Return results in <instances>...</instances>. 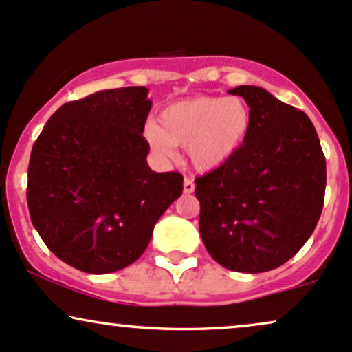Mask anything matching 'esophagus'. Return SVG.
<instances>
[{
    "mask_svg": "<svg viewBox=\"0 0 352 352\" xmlns=\"http://www.w3.org/2000/svg\"><path fill=\"white\" fill-rule=\"evenodd\" d=\"M194 188H196V184H194V181L189 179V177H186L184 183H183L184 194H191V192H194Z\"/></svg>",
    "mask_w": 352,
    "mask_h": 352,
    "instance_id": "esophagus-1",
    "label": "esophagus"
}]
</instances>
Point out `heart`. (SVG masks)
<instances>
[{
	"label": "heart",
	"instance_id": "b5f03b06",
	"mask_svg": "<svg viewBox=\"0 0 352 352\" xmlns=\"http://www.w3.org/2000/svg\"><path fill=\"white\" fill-rule=\"evenodd\" d=\"M160 123H150L144 130L156 155L173 158L175 146L188 148L192 168L212 173L229 163L245 143L252 110L241 97L196 95L164 107Z\"/></svg>",
	"mask_w": 352,
	"mask_h": 352
}]
</instances>
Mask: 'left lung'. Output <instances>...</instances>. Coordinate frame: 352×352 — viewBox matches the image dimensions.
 Returning a JSON list of instances; mask_svg holds the SVG:
<instances>
[{"label": "left lung", "mask_w": 352, "mask_h": 352, "mask_svg": "<svg viewBox=\"0 0 352 352\" xmlns=\"http://www.w3.org/2000/svg\"><path fill=\"white\" fill-rule=\"evenodd\" d=\"M229 94L249 103L250 133L229 163L196 177L199 230L217 263L260 274L288 262L315 230L326 160L305 111L262 87L239 85Z\"/></svg>", "instance_id": "left-lung-1"}]
</instances>
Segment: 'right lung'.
<instances>
[{
    "label": "right lung",
    "instance_id": "add662e5",
    "mask_svg": "<svg viewBox=\"0 0 352 352\" xmlns=\"http://www.w3.org/2000/svg\"><path fill=\"white\" fill-rule=\"evenodd\" d=\"M150 110L146 87L100 90L64 103L32 146V226L77 270L100 275L131 265L183 192L179 173L148 166L143 130Z\"/></svg>",
    "mask_w": 352,
    "mask_h": 352
}]
</instances>
